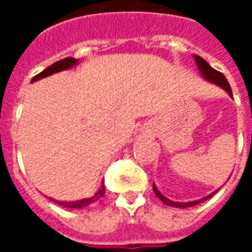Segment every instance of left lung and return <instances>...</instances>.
Masks as SVG:
<instances>
[{
  "label": "left lung",
  "instance_id": "1",
  "mask_svg": "<svg viewBox=\"0 0 252 252\" xmlns=\"http://www.w3.org/2000/svg\"><path fill=\"white\" fill-rule=\"evenodd\" d=\"M194 61L195 63H197V66H198V68H200L201 74L204 75V77L208 79V81H211V82L216 83V85H219V86H221L225 92H227L231 97H232V90H231V86H229V83H228L227 78L222 75L221 72L217 71V70H215L213 67H211L208 63L202 59V58H200L198 55H194ZM154 191H155V194L158 195V198H160V200L163 201L166 205H170V206H174V208H189V206H193V205H197V204H200V202H202V201L208 200V198H211L212 195L213 194H209L208 197H205V198H202V200H198V201H191V202H174V201L169 200V198H166V197H163V195L160 194L158 191V189L154 186Z\"/></svg>",
  "mask_w": 252,
  "mask_h": 252
}]
</instances>
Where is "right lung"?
<instances>
[{
  "label": "right lung",
  "instance_id": "obj_1",
  "mask_svg": "<svg viewBox=\"0 0 252 252\" xmlns=\"http://www.w3.org/2000/svg\"><path fill=\"white\" fill-rule=\"evenodd\" d=\"M78 62V59L75 58H64L62 61H58L55 62L54 64L51 66H48L46 70H43L41 72H39L37 75L32 78V82H35L37 79H40V78H44V77H48V75H51L54 72H58V71H62V70H67V68H70L72 67L75 63ZM105 194V188L104 185L101 186L98 189V191L93 195V197H90V198H85V200H81V201H74V202H62V201H57L59 205L62 206H67V208H83V206H89L94 204V202H97V201Z\"/></svg>",
  "mask_w": 252,
  "mask_h": 252
}]
</instances>
